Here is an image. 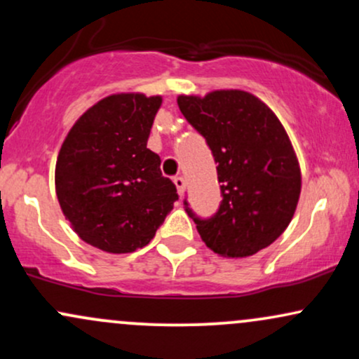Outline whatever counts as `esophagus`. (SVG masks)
<instances>
[{"label": "esophagus", "instance_id": "34e87169", "mask_svg": "<svg viewBox=\"0 0 359 359\" xmlns=\"http://www.w3.org/2000/svg\"><path fill=\"white\" fill-rule=\"evenodd\" d=\"M174 184H175V187H177V192H179L180 196H182L184 191H185V180H184V177H180V175L174 177Z\"/></svg>", "mask_w": 359, "mask_h": 359}]
</instances>
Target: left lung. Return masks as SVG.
<instances>
[{
  "instance_id": "8db88e82",
  "label": "left lung",
  "mask_w": 359,
  "mask_h": 359,
  "mask_svg": "<svg viewBox=\"0 0 359 359\" xmlns=\"http://www.w3.org/2000/svg\"><path fill=\"white\" fill-rule=\"evenodd\" d=\"M177 102L217 163V211L199 217L184 199L205 246L228 258L270 246L287 229L300 196L299 162L282 123L245 90L179 96Z\"/></svg>"
}]
</instances>
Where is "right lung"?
<instances>
[{
    "mask_svg": "<svg viewBox=\"0 0 359 359\" xmlns=\"http://www.w3.org/2000/svg\"><path fill=\"white\" fill-rule=\"evenodd\" d=\"M162 97L114 94L77 119L62 143L55 191L81 240L108 253L143 248L179 201L147 148Z\"/></svg>",
    "mask_w": 359,
    "mask_h": 359,
    "instance_id": "obj_1",
    "label": "right lung"
}]
</instances>
